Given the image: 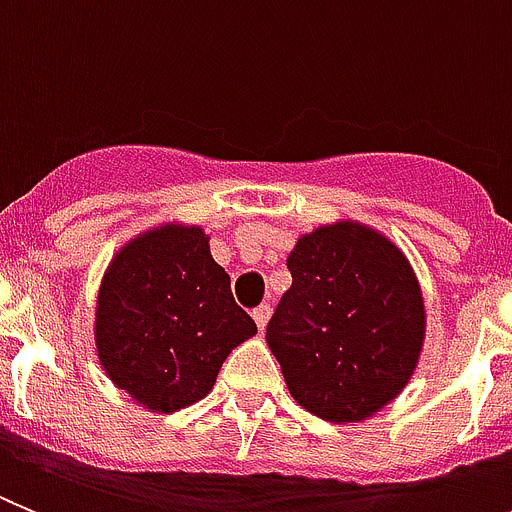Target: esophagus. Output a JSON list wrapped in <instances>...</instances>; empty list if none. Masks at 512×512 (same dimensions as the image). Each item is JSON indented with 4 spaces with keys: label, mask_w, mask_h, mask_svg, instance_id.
I'll return each mask as SVG.
<instances>
[{
    "label": "esophagus",
    "mask_w": 512,
    "mask_h": 512,
    "mask_svg": "<svg viewBox=\"0 0 512 512\" xmlns=\"http://www.w3.org/2000/svg\"><path fill=\"white\" fill-rule=\"evenodd\" d=\"M270 313H273V308L267 306H257L255 311H252V319H255V324H257V329H265L267 326V319H270Z\"/></svg>",
    "instance_id": "34e87169"
}]
</instances>
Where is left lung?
Returning <instances> with one entry per match:
<instances>
[{
    "mask_svg": "<svg viewBox=\"0 0 512 512\" xmlns=\"http://www.w3.org/2000/svg\"><path fill=\"white\" fill-rule=\"evenodd\" d=\"M288 270L265 339L290 395L324 421H367L403 393L426 339L411 262L377 229L339 219L301 234Z\"/></svg>",
    "mask_w": 512,
    "mask_h": 512,
    "instance_id": "left-lung-1",
    "label": "left lung"
}]
</instances>
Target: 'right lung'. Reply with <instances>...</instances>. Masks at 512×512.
<instances>
[{
    "label": "right lung",
    "mask_w": 512,
    "mask_h": 512,
    "mask_svg": "<svg viewBox=\"0 0 512 512\" xmlns=\"http://www.w3.org/2000/svg\"><path fill=\"white\" fill-rule=\"evenodd\" d=\"M255 334L199 224L145 229L104 270L94 311L96 357L145 411L176 413L199 403L229 352Z\"/></svg>",
    "instance_id": "right-lung-1"
}]
</instances>
